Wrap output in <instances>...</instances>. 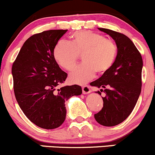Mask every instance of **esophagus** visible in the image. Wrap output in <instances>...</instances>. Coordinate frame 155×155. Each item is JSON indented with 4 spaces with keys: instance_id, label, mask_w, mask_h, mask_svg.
Returning <instances> with one entry per match:
<instances>
[{
    "instance_id": "esophagus-1",
    "label": "esophagus",
    "mask_w": 155,
    "mask_h": 155,
    "mask_svg": "<svg viewBox=\"0 0 155 155\" xmlns=\"http://www.w3.org/2000/svg\"><path fill=\"white\" fill-rule=\"evenodd\" d=\"M91 92L90 86L88 85H84L82 87V93L84 94H87Z\"/></svg>"
}]
</instances>
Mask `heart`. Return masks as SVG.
<instances>
[{"label": "heart", "instance_id": "1", "mask_svg": "<svg viewBox=\"0 0 155 155\" xmlns=\"http://www.w3.org/2000/svg\"><path fill=\"white\" fill-rule=\"evenodd\" d=\"M71 39V43L59 41L53 50V56L61 68L70 71L82 54L83 62L70 73L71 82L84 84L94 78L96 73L102 76L113 68L118 54L114 42L88 30L74 32Z\"/></svg>", "mask_w": 155, "mask_h": 155}]
</instances>
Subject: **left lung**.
Listing matches in <instances>:
<instances>
[{
  "label": "left lung",
  "instance_id": "1",
  "mask_svg": "<svg viewBox=\"0 0 155 155\" xmlns=\"http://www.w3.org/2000/svg\"><path fill=\"white\" fill-rule=\"evenodd\" d=\"M116 42L118 54L113 68L91 86L105 93L103 107L94 114L97 122L104 126H114L131 114L137 102L142 87L143 58L129 38L120 32L99 28Z\"/></svg>",
  "mask_w": 155,
  "mask_h": 155
}]
</instances>
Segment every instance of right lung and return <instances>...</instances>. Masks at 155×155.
<instances>
[{
	"instance_id": "obj_1",
	"label": "right lung",
	"mask_w": 155,
	"mask_h": 155,
	"mask_svg": "<svg viewBox=\"0 0 155 155\" xmlns=\"http://www.w3.org/2000/svg\"><path fill=\"white\" fill-rule=\"evenodd\" d=\"M68 30L34 34L23 45L13 62L15 99L26 117L37 126L53 129L64 123L65 101L82 94L77 84L61 86L68 77L53 56L58 41Z\"/></svg>"
}]
</instances>
